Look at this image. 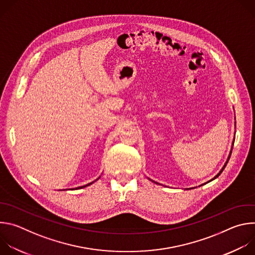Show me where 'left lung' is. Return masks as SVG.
<instances>
[{
	"instance_id": "obj_1",
	"label": "left lung",
	"mask_w": 255,
	"mask_h": 255,
	"mask_svg": "<svg viewBox=\"0 0 255 255\" xmlns=\"http://www.w3.org/2000/svg\"><path fill=\"white\" fill-rule=\"evenodd\" d=\"M233 144H234V140H233V143H232V145H233ZM231 152H232V148H231V151H230V153H229V156H228V158H227V161H226V162H225V164H224V165H223V167H222V169H221V170H220V171H219V172H218V173H217V174H216V175H215V176H214V177H213V178H212V179H210V180H209V181H207V183H210V181H212V180H214V179H215V178H217V177H218V176H219V175H220V174H221V173H222V171H223V170H224V168H225V166H226V165H227V163H228V161H229V158H230V156H231ZM150 180H151V179H150ZM152 181H153V180H152ZM153 183H155V181H153ZM207 183H205V184H207ZM155 184H158V183H155ZM205 184H203V185H205ZM203 185H201V186H203ZM201 186H200V187H201ZM192 189H195V188H191V189H185V190H192Z\"/></svg>"
}]
</instances>
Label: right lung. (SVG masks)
<instances>
[{"label":"right lung","instance_id":"obj_1","mask_svg":"<svg viewBox=\"0 0 255 255\" xmlns=\"http://www.w3.org/2000/svg\"><path fill=\"white\" fill-rule=\"evenodd\" d=\"M99 178H100V176H99L97 179H99ZM97 179H96V180H97ZM96 180H95V181H96ZM93 183H94V181H92V183H90V184H88V185H85V186H82V187H79V188H76V189H83V188H86V187H88V186L92 185Z\"/></svg>","mask_w":255,"mask_h":255}]
</instances>
